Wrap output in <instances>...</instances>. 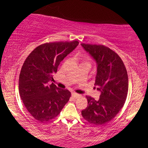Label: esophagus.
I'll return each instance as SVG.
<instances>
[{
	"mask_svg": "<svg viewBox=\"0 0 148 148\" xmlns=\"http://www.w3.org/2000/svg\"><path fill=\"white\" fill-rule=\"evenodd\" d=\"M72 97L74 98V99H76V98H78V97H79V94H77V93H75V92H72Z\"/></svg>",
	"mask_w": 148,
	"mask_h": 148,
	"instance_id": "1",
	"label": "esophagus"
}]
</instances>
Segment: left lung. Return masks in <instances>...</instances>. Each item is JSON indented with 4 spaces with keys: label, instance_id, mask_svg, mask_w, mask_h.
I'll return each mask as SVG.
<instances>
[{
    "label": "left lung",
    "instance_id": "left-lung-1",
    "mask_svg": "<svg viewBox=\"0 0 148 148\" xmlns=\"http://www.w3.org/2000/svg\"><path fill=\"white\" fill-rule=\"evenodd\" d=\"M97 64L95 86L99 99L86 97L88 106L81 111L85 120L95 125L111 121L124 106L128 93L127 69L118 54L103 45L81 44Z\"/></svg>",
    "mask_w": 148,
    "mask_h": 148
}]
</instances>
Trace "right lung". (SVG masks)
<instances>
[{
    "label": "right lung",
    "mask_w": 148,
    "mask_h": 148,
    "mask_svg": "<svg viewBox=\"0 0 148 148\" xmlns=\"http://www.w3.org/2000/svg\"><path fill=\"white\" fill-rule=\"evenodd\" d=\"M79 45L78 41L45 43L36 47L25 59L18 81V91L27 111L35 120L48 122L58 115L71 92L58 88L53 74L60 62Z\"/></svg>",
    "instance_id": "1"
}]
</instances>
